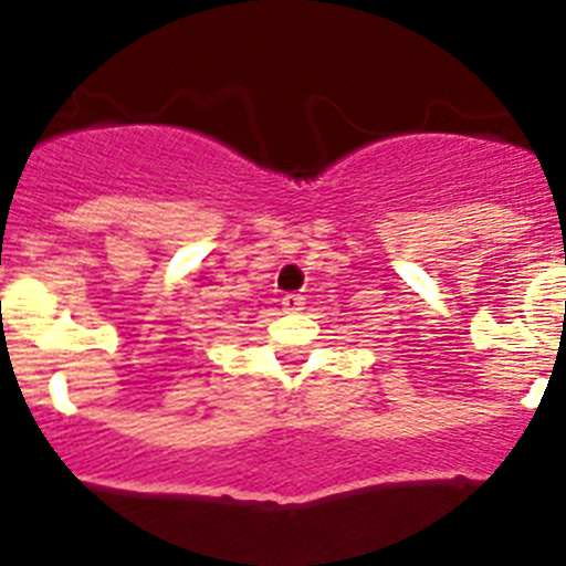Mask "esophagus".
<instances>
[{
  "instance_id": "esophagus-1",
  "label": "esophagus",
  "mask_w": 566,
  "mask_h": 566,
  "mask_svg": "<svg viewBox=\"0 0 566 566\" xmlns=\"http://www.w3.org/2000/svg\"><path fill=\"white\" fill-rule=\"evenodd\" d=\"M303 300H306V297H303V294H286L280 306H283V312H300V308L306 306Z\"/></svg>"
}]
</instances>
